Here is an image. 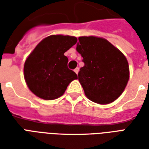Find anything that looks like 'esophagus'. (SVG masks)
<instances>
[{
	"instance_id": "esophagus-1",
	"label": "esophagus",
	"mask_w": 149,
	"mask_h": 149,
	"mask_svg": "<svg viewBox=\"0 0 149 149\" xmlns=\"http://www.w3.org/2000/svg\"><path fill=\"white\" fill-rule=\"evenodd\" d=\"M74 72H76V73H77V74L78 72H79V68H75Z\"/></svg>"
}]
</instances>
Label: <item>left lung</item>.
Masks as SVG:
<instances>
[{
  "label": "left lung",
  "mask_w": 149,
  "mask_h": 149,
  "mask_svg": "<svg viewBox=\"0 0 149 149\" xmlns=\"http://www.w3.org/2000/svg\"><path fill=\"white\" fill-rule=\"evenodd\" d=\"M78 40L77 51L84 63L78 80L85 96L100 104L112 103L124 92L129 79L127 59L106 39L91 36Z\"/></svg>",
  "instance_id": "8db88e82"
}]
</instances>
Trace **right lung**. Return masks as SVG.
I'll list each match as a JSON object with an SVG mask.
<instances>
[{
	"label": "right lung",
	"mask_w": 149,
	"mask_h": 149,
	"mask_svg": "<svg viewBox=\"0 0 149 149\" xmlns=\"http://www.w3.org/2000/svg\"><path fill=\"white\" fill-rule=\"evenodd\" d=\"M77 37L52 35L42 40L28 56L24 65L25 82L31 92L44 100L61 97L77 75L68 68L67 50Z\"/></svg>",
	"instance_id": "1"
}]
</instances>
